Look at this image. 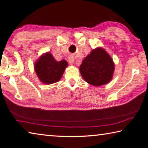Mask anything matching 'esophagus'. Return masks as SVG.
<instances>
[{
  "label": "esophagus",
  "mask_w": 148,
  "mask_h": 148,
  "mask_svg": "<svg viewBox=\"0 0 148 148\" xmlns=\"http://www.w3.org/2000/svg\"><path fill=\"white\" fill-rule=\"evenodd\" d=\"M74 59L73 57H72V56H70L69 57V62L71 64H74Z\"/></svg>",
  "instance_id": "obj_1"
}]
</instances>
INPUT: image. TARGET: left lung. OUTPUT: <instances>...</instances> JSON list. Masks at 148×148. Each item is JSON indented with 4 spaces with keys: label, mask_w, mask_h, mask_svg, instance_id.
Listing matches in <instances>:
<instances>
[{
    "label": "left lung",
    "mask_w": 148,
    "mask_h": 148,
    "mask_svg": "<svg viewBox=\"0 0 148 148\" xmlns=\"http://www.w3.org/2000/svg\"><path fill=\"white\" fill-rule=\"evenodd\" d=\"M79 71L87 83L100 86L112 79L114 64L111 57L103 49L97 48L84 59Z\"/></svg>",
    "instance_id": "left-lung-1"
}]
</instances>
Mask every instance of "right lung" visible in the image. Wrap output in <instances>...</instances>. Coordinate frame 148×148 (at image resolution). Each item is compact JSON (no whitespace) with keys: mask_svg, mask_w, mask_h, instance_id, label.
Segmentation results:
<instances>
[{"mask_svg":"<svg viewBox=\"0 0 148 148\" xmlns=\"http://www.w3.org/2000/svg\"><path fill=\"white\" fill-rule=\"evenodd\" d=\"M67 65V62L64 60L57 61L51 53H46L35 63L34 69L42 82L51 84L61 78Z\"/></svg>","mask_w":148,"mask_h":148,"instance_id":"1","label":"right lung"}]
</instances>
